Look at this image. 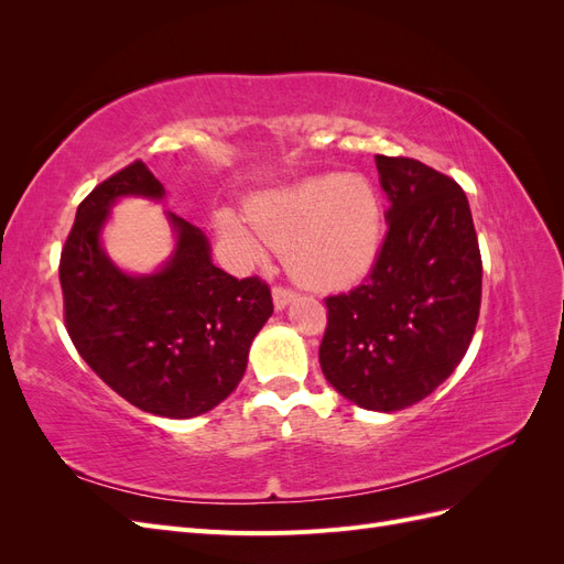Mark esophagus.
<instances>
[{
  "label": "esophagus",
  "mask_w": 564,
  "mask_h": 564,
  "mask_svg": "<svg viewBox=\"0 0 564 564\" xmlns=\"http://www.w3.org/2000/svg\"><path fill=\"white\" fill-rule=\"evenodd\" d=\"M296 299V292L294 289H289V286H282V284H275L272 286V303H275V308L278 311H284L289 303H292Z\"/></svg>",
  "instance_id": "obj_1"
}]
</instances>
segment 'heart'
<instances>
[{"mask_svg": "<svg viewBox=\"0 0 564 564\" xmlns=\"http://www.w3.org/2000/svg\"><path fill=\"white\" fill-rule=\"evenodd\" d=\"M249 218L265 245L286 251L289 270L315 289H346L365 280L383 242L377 185L362 174H322L251 202ZM220 237L249 259L263 243L232 214L218 216Z\"/></svg>", "mask_w": 564, "mask_h": 564, "instance_id": "b5f03b06", "label": "heart"}]
</instances>
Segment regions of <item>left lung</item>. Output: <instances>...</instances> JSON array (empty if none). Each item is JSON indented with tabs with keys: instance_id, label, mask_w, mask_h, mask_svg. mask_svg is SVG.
Listing matches in <instances>:
<instances>
[{
	"instance_id": "left-lung-1",
	"label": "left lung",
	"mask_w": 564,
	"mask_h": 564,
	"mask_svg": "<svg viewBox=\"0 0 564 564\" xmlns=\"http://www.w3.org/2000/svg\"><path fill=\"white\" fill-rule=\"evenodd\" d=\"M390 199L379 259L360 286L327 296L319 367L371 412L429 398L464 360L482 301V259L466 193L412 158L377 155Z\"/></svg>"
}]
</instances>
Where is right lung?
I'll use <instances>...</instances> for the list:
<instances>
[{"label":"right lung","mask_w":564,"mask_h":564,"mask_svg":"<svg viewBox=\"0 0 564 564\" xmlns=\"http://www.w3.org/2000/svg\"><path fill=\"white\" fill-rule=\"evenodd\" d=\"M127 195L162 199L164 187L135 160L77 207L58 265L65 329L82 360L133 406L199 416L242 381L251 340L272 315L270 286L216 268L207 237L176 214L169 263L155 275H127L100 247L110 207Z\"/></svg>","instance_id":"1"}]
</instances>
